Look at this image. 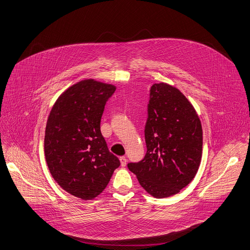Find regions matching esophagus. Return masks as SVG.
<instances>
[{"mask_svg":"<svg viewBox=\"0 0 250 250\" xmlns=\"http://www.w3.org/2000/svg\"><path fill=\"white\" fill-rule=\"evenodd\" d=\"M120 162H121V166L122 167H125L126 166V157L125 156H121L120 157Z\"/></svg>","mask_w":250,"mask_h":250,"instance_id":"34e87169","label":"esophagus"}]
</instances>
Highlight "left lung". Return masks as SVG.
I'll use <instances>...</instances> for the list:
<instances>
[{"label":"left lung","mask_w":250,"mask_h":250,"mask_svg":"<svg viewBox=\"0 0 250 250\" xmlns=\"http://www.w3.org/2000/svg\"><path fill=\"white\" fill-rule=\"evenodd\" d=\"M145 128L146 153L127 165L140 185L156 198L176 194L194 178L201 161L202 128L197 113L176 87H150Z\"/></svg>","instance_id":"1"}]
</instances>
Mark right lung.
I'll use <instances>...</instances> for the list:
<instances>
[{"label": "right lung", "instance_id": "obj_1", "mask_svg": "<svg viewBox=\"0 0 250 250\" xmlns=\"http://www.w3.org/2000/svg\"><path fill=\"white\" fill-rule=\"evenodd\" d=\"M116 86L87 79L59 97L48 118L44 156L59 186L70 194L89 200L106 188L121 165L109 152L101 132V120Z\"/></svg>", "mask_w": 250, "mask_h": 250}]
</instances>
